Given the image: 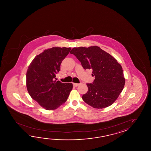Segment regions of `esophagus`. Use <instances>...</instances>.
<instances>
[{"label": "esophagus", "instance_id": "obj_1", "mask_svg": "<svg viewBox=\"0 0 151 151\" xmlns=\"http://www.w3.org/2000/svg\"><path fill=\"white\" fill-rule=\"evenodd\" d=\"M73 86H74V87H77L79 85V83H73Z\"/></svg>", "mask_w": 151, "mask_h": 151}]
</instances>
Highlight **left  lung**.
I'll return each mask as SVG.
<instances>
[{
  "label": "left lung",
  "mask_w": 151,
  "mask_h": 151,
  "mask_svg": "<svg viewBox=\"0 0 151 151\" xmlns=\"http://www.w3.org/2000/svg\"><path fill=\"white\" fill-rule=\"evenodd\" d=\"M70 53L77 57L85 70H92V76L95 77L93 83L86 84L88 91L82 96L83 101L95 109L111 106L125 83L121 65L96 46L74 47Z\"/></svg>",
  "instance_id": "8db88e82"
}]
</instances>
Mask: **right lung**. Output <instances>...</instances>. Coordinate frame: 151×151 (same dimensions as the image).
Segmentation results:
<instances>
[{"label": "right lung", "instance_id": "1", "mask_svg": "<svg viewBox=\"0 0 151 151\" xmlns=\"http://www.w3.org/2000/svg\"><path fill=\"white\" fill-rule=\"evenodd\" d=\"M71 47H53L35 56L26 72V87L32 99L46 110L57 109L68 99L72 83L55 80Z\"/></svg>", "mask_w": 151, "mask_h": 151}]
</instances>
